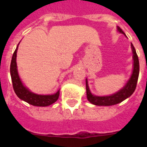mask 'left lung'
Returning <instances> with one entry per match:
<instances>
[{
  "instance_id": "1",
  "label": "left lung",
  "mask_w": 147,
  "mask_h": 147,
  "mask_svg": "<svg viewBox=\"0 0 147 147\" xmlns=\"http://www.w3.org/2000/svg\"><path fill=\"white\" fill-rule=\"evenodd\" d=\"M118 31L121 33L125 34L120 27H118ZM131 46H132V53H133V60H134L133 66L134 67H133L132 76H131L129 81L127 82L124 88L116 93H114V94L108 96H94L90 93L88 85V81L86 80L87 98L90 103L95 105H98V106L114 105L123 102L124 100L130 96L131 95L134 93L135 90L136 88V85H137L138 76H139V60H138V55L136 54V49H135L134 46L132 43H131Z\"/></svg>"
}]
</instances>
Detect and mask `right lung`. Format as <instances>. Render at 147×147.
<instances>
[{"mask_svg": "<svg viewBox=\"0 0 147 147\" xmlns=\"http://www.w3.org/2000/svg\"><path fill=\"white\" fill-rule=\"evenodd\" d=\"M18 47L15 49V52L12 55L11 65H10V74H11V82L14 90L15 93L20 99L26 102L27 103L34 106L38 107H45L52 105L58 99L59 96V90H58L55 94L53 95H38L32 93L29 90L27 89L23 85L20 81V77L18 76V69H17V51Z\"/></svg>", "mask_w": 147, "mask_h": 147, "instance_id": "obj_1", "label": "right lung"}]
</instances>
